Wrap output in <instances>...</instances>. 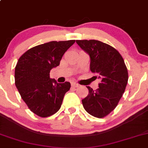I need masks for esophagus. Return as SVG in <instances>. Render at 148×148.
Instances as JSON below:
<instances>
[{"label":"esophagus","instance_id":"34e87169","mask_svg":"<svg viewBox=\"0 0 148 148\" xmlns=\"http://www.w3.org/2000/svg\"><path fill=\"white\" fill-rule=\"evenodd\" d=\"M79 85L78 84L74 83V82H73V83H71V86H73V87H79Z\"/></svg>","mask_w":148,"mask_h":148}]
</instances>
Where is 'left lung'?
<instances>
[{"label":"left lung","instance_id":"8db88e82","mask_svg":"<svg viewBox=\"0 0 148 148\" xmlns=\"http://www.w3.org/2000/svg\"><path fill=\"white\" fill-rule=\"evenodd\" d=\"M82 49L90 56V69L100 79L99 88L87 86L88 94L82 99L87 113L102 119L116 108L123 96L128 80L123 58L117 49L99 40H77Z\"/></svg>","mask_w":148,"mask_h":148}]
</instances>
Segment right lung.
Here are the masks:
<instances>
[{"mask_svg": "<svg viewBox=\"0 0 148 148\" xmlns=\"http://www.w3.org/2000/svg\"><path fill=\"white\" fill-rule=\"evenodd\" d=\"M75 40L52 41L30 48L18 60L15 84L21 98L31 111L42 118L57 113L69 82L57 83L49 77L52 68L60 65L62 56Z\"/></svg>", "mask_w": 148, "mask_h": 148, "instance_id": "obj_1", "label": "right lung"}]
</instances>
